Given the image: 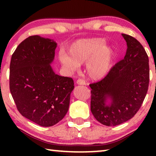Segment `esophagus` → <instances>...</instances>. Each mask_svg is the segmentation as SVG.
Here are the masks:
<instances>
[{
    "instance_id": "34e87169",
    "label": "esophagus",
    "mask_w": 156,
    "mask_h": 156,
    "mask_svg": "<svg viewBox=\"0 0 156 156\" xmlns=\"http://www.w3.org/2000/svg\"><path fill=\"white\" fill-rule=\"evenodd\" d=\"M76 83L78 84H81V85H85L86 84L85 81H84L83 79H81V78L78 79L77 81H76Z\"/></svg>"
}]
</instances>
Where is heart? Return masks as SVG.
<instances>
[{
  "instance_id": "1",
  "label": "heart",
  "mask_w": 156,
  "mask_h": 156,
  "mask_svg": "<svg viewBox=\"0 0 156 156\" xmlns=\"http://www.w3.org/2000/svg\"><path fill=\"white\" fill-rule=\"evenodd\" d=\"M67 51L68 54L61 51L58 55L62 67L73 72L86 62L87 74L94 80L103 78L112 66L113 51L105 46L102 38L80 39L71 44Z\"/></svg>"
}]
</instances>
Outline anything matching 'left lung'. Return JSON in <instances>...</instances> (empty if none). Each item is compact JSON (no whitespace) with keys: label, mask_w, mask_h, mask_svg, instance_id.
Returning a JSON list of instances; mask_svg holds the SVG:
<instances>
[{"label":"left lung","mask_w":156,"mask_h":156,"mask_svg":"<svg viewBox=\"0 0 156 156\" xmlns=\"http://www.w3.org/2000/svg\"><path fill=\"white\" fill-rule=\"evenodd\" d=\"M127 44L126 55L101 80L89 84L91 111L101 124L112 126L130 120L138 112L149 83V57L138 41L122 34ZM108 97L112 104H105Z\"/></svg>","instance_id":"left-lung-1"}]
</instances>
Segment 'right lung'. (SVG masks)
I'll use <instances>...</instances> for the list:
<instances>
[{"instance_id": "1", "label": "right lung", "mask_w": 156, "mask_h": 156, "mask_svg": "<svg viewBox=\"0 0 156 156\" xmlns=\"http://www.w3.org/2000/svg\"><path fill=\"white\" fill-rule=\"evenodd\" d=\"M57 44L39 36L28 37L13 53L9 66V89L23 116L42 126L61 120L74 88L72 78L56 74L50 65Z\"/></svg>"}]
</instances>
